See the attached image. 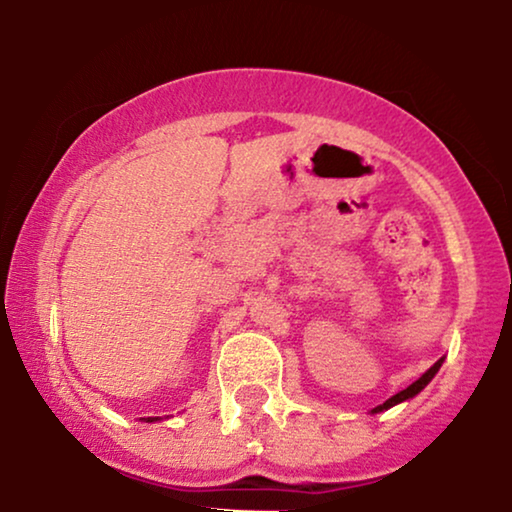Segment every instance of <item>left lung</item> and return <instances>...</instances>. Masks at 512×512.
<instances>
[{
  "label": "left lung",
  "instance_id": "obj_1",
  "mask_svg": "<svg viewBox=\"0 0 512 512\" xmlns=\"http://www.w3.org/2000/svg\"><path fill=\"white\" fill-rule=\"evenodd\" d=\"M440 366H443V359H438L436 363H433V366H431L429 370H426V373H424L422 377H419V380H417V382H412L408 389L398 391V394H396V396H391V398H389V401H384L382 405H377V408H375L373 412H382V410H389V408H394V405H398V403H403V401H408V398H412V396H417V394H419V391H422V389L426 387V384H429V382L433 380V375H436V373H438V370H440Z\"/></svg>",
  "mask_w": 512,
  "mask_h": 512
}]
</instances>
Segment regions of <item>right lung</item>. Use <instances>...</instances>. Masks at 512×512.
Returning a JSON list of instances; mask_svg holds the SVG:
<instances>
[{"mask_svg": "<svg viewBox=\"0 0 512 512\" xmlns=\"http://www.w3.org/2000/svg\"><path fill=\"white\" fill-rule=\"evenodd\" d=\"M149 422H156V419H149Z\"/></svg>", "mask_w": 512, "mask_h": 512, "instance_id": "obj_1", "label": "right lung"}]
</instances>
